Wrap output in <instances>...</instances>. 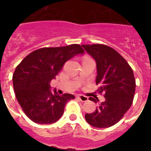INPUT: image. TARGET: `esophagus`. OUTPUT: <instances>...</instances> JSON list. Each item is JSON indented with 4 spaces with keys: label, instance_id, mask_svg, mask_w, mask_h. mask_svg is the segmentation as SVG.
I'll return each instance as SVG.
<instances>
[{
    "label": "esophagus",
    "instance_id": "34e87169",
    "mask_svg": "<svg viewBox=\"0 0 151 151\" xmlns=\"http://www.w3.org/2000/svg\"><path fill=\"white\" fill-rule=\"evenodd\" d=\"M77 98L79 100L81 101V102H86V101H88V97H86L85 96H83V95H78V96H77Z\"/></svg>",
    "mask_w": 151,
    "mask_h": 151
}]
</instances>
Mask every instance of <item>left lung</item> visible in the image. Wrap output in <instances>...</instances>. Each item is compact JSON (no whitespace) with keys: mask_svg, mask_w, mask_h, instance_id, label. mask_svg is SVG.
Returning a JSON list of instances; mask_svg holds the SVG:
<instances>
[{"mask_svg":"<svg viewBox=\"0 0 151 151\" xmlns=\"http://www.w3.org/2000/svg\"><path fill=\"white\" fill-rule=\"evenodd\" d=\"M85 50L96 62L97 92L103 94L105 101L99 103L85 120L96 128H108L122 119L132 104L136 91L133 71L127 61L114 48L100 44L82 45ZM94 103L97 97H89Z\"/></svg>","mask_w":151,"mask_h":151,"instance_id":"left-lung-1","label":"left lung"}]
</instances>
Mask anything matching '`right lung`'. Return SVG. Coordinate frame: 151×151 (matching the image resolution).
<instances>
[{"mask_svg":"<svg viewBox=\"0 0 151 151\" xmlns=\"http://www.w3.org/2000/svg\"><path fill=\"white\" fill-rule=\"evenodd\" d=\"M77 44L63 47L41 48L32 52L22 59L13 73L15 96L23 112L37 124H50L62 117L65 106L73 95L59 96L52 93L50 82L67 60L83 54Z\"/></svg>","mask_w":151,"mask_h":151,"instance_id":"1","label":"right lung"}]
</instances>
